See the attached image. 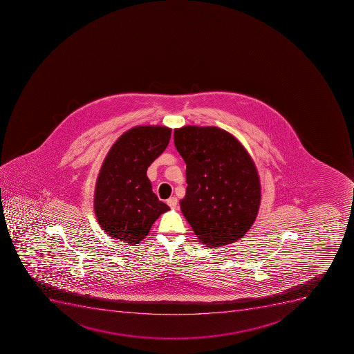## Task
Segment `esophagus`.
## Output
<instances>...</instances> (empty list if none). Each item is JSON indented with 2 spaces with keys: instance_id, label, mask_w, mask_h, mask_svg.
Returning <instances> with one entry per match:
<instances>
[{
  "instance_id": "34e87169",
  "label": "esophagus",
  "mask_w": 354,
  "mask_h": 354,
  "mask_svg": "<svg viewBox=\"0 0 354 354\" xmlns=\"http://www.w3.org/2000/svg\"><path fill=\"white\" fill-rule=\"evenodd\" d=\"M177 203H178V201L176 197H170L169 200L167 201V204L171 207V209H175L176 206H177Z\"/></svg>"
}]
</instances>
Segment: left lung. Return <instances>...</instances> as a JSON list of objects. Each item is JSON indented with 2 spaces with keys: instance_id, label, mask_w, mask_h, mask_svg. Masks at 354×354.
Segmentation results:
<instances>
[{
  "instance_id": "obj_1",
  "label": "left lung",
  "mask_w": 354,
  "mask_h": 354,
  "mask_svg": "<svg viewBox=\"0 0 354 354\" xmlns=\"http://www.w3.org/2000/svg\"><path fill=\"white\" fill-rule=\"evenodd\" d=\"M174 142L186 163L180 209L196 237L213 248L245 236L261 203L259 174L246 149L216 127L175 129Z\"/></svg>"
}]
</instances>
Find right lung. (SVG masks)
<instances>
[{
  "label": "right lung",
  "mask_w": 354,
  "mask_h": 354,
  "mask_svg": "<svg viewBox=\"0 0 354 354\" xmlns=\"http://www.w3.org/2000/svg\"><path fill=\"white\" fill-rule=\"evenodd\" d=\"M170 136L168 127H133L108 152L95 184V213L109 237L136 245L169 211L152 192L147 170L166 150Z\"/></svg>",
  "instance_id": "obj_1"
}]
</instances>
